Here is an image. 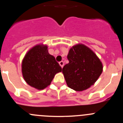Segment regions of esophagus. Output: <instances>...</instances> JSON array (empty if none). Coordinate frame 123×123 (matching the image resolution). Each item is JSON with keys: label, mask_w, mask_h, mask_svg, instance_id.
<instances>
[{"label": "esophagus", "mask_w": 123, "mask_h": 123, "mask_svg": "<svg viewBox=\"0 0 123 123\" xmlns=\"http://www.w3.org/2000/svg\"><path fill=\"white\" fill-rule=\"evenodd\" d=\"M59 65H60V66L62 68H63V67H64V62H63V61H61V62H59Z\"/></svg>", "instance_id": "esophagus-1"}]
</instances>
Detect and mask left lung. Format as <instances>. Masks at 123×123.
Listing matches in <instances>:
<instances>
[{"label": "left lung", "instance_id": "8db88e82", "mask_svg": "<svg viewBox=\"0 0 123 123\" xmlns=\"http://www.w3.org/2000/svg\"><path fill=\"white\" fill-rule=\"evenodd\" d=\"M67 58L68 64L62 68L67 85L75 91L86 90L93 85L103 70L102 64L96 55L83 44L73 46Z\"/></svg>", "mask_w": 123, "mask_h": 123}]
</instances>
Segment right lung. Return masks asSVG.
<instances>
[{"label":"right lung","mask_w":123,"mask_h":123,"mask_svg":"<svg viewBox=\"0 0 123 123\" xmlns=\"http://www.w3.org/2000/svg\"><path fill=\"white\" fill-rule=\"evenodd\" d=\"M61 71V67L54 56L48 52V46L43 44L31 48L22 62V73L25 81L38 90L50 85L55 74Z\"/></svg>","instance_id":"right-lung-1"}]
</instances>
